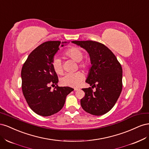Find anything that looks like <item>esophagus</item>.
Instances as JSON below:
<instances>
[{
  "instance_id": "obj_1",
  "label": "esophagus",
  "mask_w": 149,
  "mask_h": 149,
  "mask_svg": "<svg viewBox=\"0 0 149 149\" xmlns=\"http://www.w3.org/2000/svg\"><path fill=\"white\" fill-rule=\"evenodd\" d=\"M74 89L75 91H79V90L80 89H79V88H74Z\"/></svg>"
}]
</instances>
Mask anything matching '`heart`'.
Returning a JSON list of instances; mask_svg holds the SVG:
<instances>
[{
  "instance_id": "1",
  "label": "heart",
  "mask_w": 149,
  "mask_h": 149,
  "mask_svg": "<svg viewBox=\"0 0 149 149\" xmlns=\"http://www.w3.org/2000/svg\"><path fill=\"white\" fill-rule=\"evenodd\" d=\"M65 55L76 62H80L83 58V52L78 47H71L65 52ZM89 65L88 61L80 62L79 66L82 68H86ZM52 67L55 73L60 74L63 73L62 63L60 58L57 56L53 58L52 61ZM84 76L79 71L73 73H66L61 79V83L66 86L76 87L82 82Z\"/></svg>"
}]
</instances>
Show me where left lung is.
Instances as JSON below:
<instances>
[{
	"label": "left lung",
	"mask_w": 149,
	"mask_h": 149,
	"mask_svg": "<svg viewBox=\"0 0 149 149\" xmlns=\"http://www.w3.org/2000/svg\"><path fill=\"white\" fill-rule=\"evenodd\" d=\"M88 53L91 66L86 83L96 88H83L85 96L81 106L88 113L101 116L115 105L123 89V69L117 58L104 45L97 42H71Z\"/></svg>",
	"instance_id": "8db88e82"
}]
</instances>
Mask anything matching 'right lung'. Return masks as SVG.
I'll use <instances>...</instances> for the list:
<instances>
[{
	"label": "right lung",
	"mask_w": 149,
	"mask_h": 149,
	"mask_svg": "<svg viewBox=\"0 0 149 149\" xmlns=\"http://www.w3.org/2000/svg\"><path fill=\"white\" fill-rule=\"evenodd\" d=\"M66 42H45L31 52L23 65L21 72L22 89L30 109L42 116H49L59 112L63 107L66 97L74 89L70 87H55L58 78L52 67V61Z\"/></svg>",
	"instance_id": "1"
}]
</instances>
